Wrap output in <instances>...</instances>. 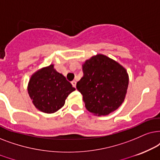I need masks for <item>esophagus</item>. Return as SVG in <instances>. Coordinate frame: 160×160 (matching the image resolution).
I'll use <instances>...</instances> for the list:
<instances>
[{
  "instance_id": "34e87169",
  "label": "esophagus",
  "mask_w": 160,
  "mask_h": 160,
  "mask_svg": "<svg viewBox=\"0 0 160 160\" xmlns=\"http://www.w3.org/2000/svg\"><path fill=\"white\" fill-rule=\"evenodd\" d=\"M76 83H77V82L75 81V80H73V81H72V85L73 86V87H74V88H76Z\"/></svg>"
}]
</instances>
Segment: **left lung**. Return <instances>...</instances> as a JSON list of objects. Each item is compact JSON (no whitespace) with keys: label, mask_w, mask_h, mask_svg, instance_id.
<instances>
[{"label":"left lung","mask_w":160,"mask_h":160,"mask_svg":"<svg viewBox=\"0 0 160 160\" xmlns=\"http://www.w3.org/2000/svg\"><path fill=\"white\" fill-rule=\"evenodd\" d=\"M83 76L77 82L85 106L97 116H106L120 107L129 84L127 70L106 55L99 54L82 64Z\"/></svg>","instance_id":"1"}]
</instances>
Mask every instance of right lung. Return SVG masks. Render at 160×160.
Masks as SVG:
<instances>
[{
    "label": "right lung",
    "mask_w": 160,
    "mask_h": 160,
    "mask_svg": "<svg viewBox=\"0 0 160 160\" xmlns=\"http://www.w3.org/2000/svg\"><path fill=\"white\" fill-rule=\"evenodd\" d=\"M75 90L54 66L42 68L31 76L28 86L32 102L40 111L53 113L64 105L67 97Z\"/></svg>",
    "instance_id": "add662e5"
}]
</instances>
